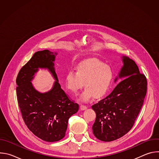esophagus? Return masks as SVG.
Masks as SVG:
<instances>
[{
	"instance_id": "34e87169",
	"label": "esophagus",
	"mask_w": 159,
	"mask_h": 159,
	"mask_svg": "<svg viewBox=\"0 0 159 159\" xmlns=\"http://www.w3.org/2000/svg\"><path fill=\"white\" fill-rule=\"evenodd\" d=\"M80 109H81L82 110H85V109H86L87 108V106H85V105H83V104H81V105L80 106Z\"/></svg>"
}]
</instances>
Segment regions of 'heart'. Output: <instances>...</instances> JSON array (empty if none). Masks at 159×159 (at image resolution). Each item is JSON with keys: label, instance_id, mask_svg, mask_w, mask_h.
<instances>
[{"label": "heart", "instance_id": "heart-1", "mask_svg": "<svg viewBox=\"0 0 159 159\" xmlns=\"http://www.w3.org/2000/svg\"><path fill=\"white\" fill-rule=\"evenodd\" d=\"M113 79L111 68L96 58L89 59L80 63L77 72L72 70L67 72L65 81L67 88L77 94L83 87L85 89L80 100L87 102L94 96L99 98L104 96L109 90Z\"/></svg>", "mask_w": 159, "mask_h": 159}]
</instances>
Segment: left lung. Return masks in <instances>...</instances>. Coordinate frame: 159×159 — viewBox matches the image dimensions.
<instances>
[{
	"mask_svg": "<svg viewBox=\"0 0 159 159\" xmlns=\"http://www.w3.org/2000/svg\"><path fill=\"white\" fill-rule=\"evenodd\" d=\"M123 61L119 77L124 79L109 95L92 106L96 114L93 134L103 142L116 140L132 128L147 94L145 75L140 73L133 60L123 57Z\"/></svg>",
	"mask_w": 159,
	"mask_h": 159,
	"instance_id": "8db88e82",
	"label": "left lung"
}]
</instances>
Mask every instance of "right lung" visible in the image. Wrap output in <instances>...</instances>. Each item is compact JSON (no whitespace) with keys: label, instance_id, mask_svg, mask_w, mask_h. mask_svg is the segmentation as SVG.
<instances>
[{"label":"right lung","instance_id":"right-lung-1","mask_svg":"<svg viewBox=\"0 0 159 159\" xmlns=\"http://www.w3.org/2000/svg\"><path fill=\"white\" fill-rule=\"evenodd\" d=\"M55 55L57 53L48 50L36 52L16 78V95L22 119L34 134L48 142L59 141L65 137L68 121L79 107L58 83L53 67ZM38 67L48 68L56 80L52 90L46 93L38 92L30 82Z\"/></svg>","mask_w":159,"mask_h":159}]
</instances>
